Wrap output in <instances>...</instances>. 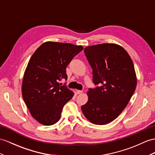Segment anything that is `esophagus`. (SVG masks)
<instances>
[{
  "label": "esophagus",
  "instance_id": "obj_1",
  "mask_svg": "<svg viewBox=\"0 0 155 155\" xmlns=\"http://www.w3.org/2000/svg\"><path fill=\"white\" fill-rule=\"evenodd\" d=\"M76 92H77V94H80V93H81L83 92V91H81V90H77V91H76Z\"/></svg>",
  "mask_w": 155,
  "mask_h": 155
}]
</instances>
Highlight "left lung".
<instances>
[{"mask_svg":"<svg viewBox=\"0 0 155 155\" xmlns=\"http://www.w3.org/2000/svg\"><path fill=\"white\" fill-rule=\"evenodd\" d=\"M93 70V82L99 85L87 91L81 107L85 118L97 125L111 122L126 108L136 88L133 62L122 47L103 43L84 48Z\"/></svg>","mask_w":155,"mask_h":155,"instance_id":"8db88e82","label":"left lung"}]
</instances>
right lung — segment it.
I'll use <instances>...</instances> for the list:
<instances>
[{
	"label": "right lung",
	"mask_w": 155,
	"mask_h": 155,
	"mask_svg": "<svg viewBox=\"0 0 155 155\" xmlns=\"http://www.w3.org/2000/svg\"><path fill=\"white\" fill-rule=\"evenodd\" d=\"M83 48L81 45L47 41L30 58L22 81V96L31 116L41 124L57 122L64 106L74 96L59 81L67 80V66Z\"/></svg>",
	"instance_id": "obj_1"
}]
</instances>
